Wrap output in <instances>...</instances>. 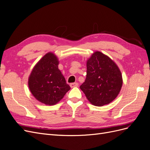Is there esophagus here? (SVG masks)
<instances>
[{
  "label": "esophagus",
  "mask_w": 150,
  "mask_h": 150,
  "mask_svg": "<svg viewBox=\"0 0 150 150\" xmlns=\"http://www.w3.org/2000/svg\"><path fill=\"white\" fill-rule=\"evenodd\" d=\"M78 83H71L70 86L71 88H74V87H78Z\"/></svg>",
  "instance_id": "1"
}]
</instances>
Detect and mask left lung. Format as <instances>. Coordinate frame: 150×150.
I'll list each match as a JSON object with an SVG mask.
<instances>
[{
    "instance_id": "left-lung-1",
    "label": "left lung",
    "mask_w": 150,
    "mask_h": 150,
    "mask_svg": "<svg viewBox=\"0 0 150 150\" xmlns=\"http://www.w3.org/2000/svg\"><path fill=\"white\" fill-rule=\"evenodd\" d=\"M87 74L81 85L88 101L96 106L110 104L119 94L122 84L121 72L111 58L99 51L87 61Z\"/></svg>"
}]
</instances>
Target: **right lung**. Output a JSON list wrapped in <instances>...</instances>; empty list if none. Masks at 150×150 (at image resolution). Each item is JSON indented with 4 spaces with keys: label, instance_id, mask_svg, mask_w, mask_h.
I'll list each match as a JSON object with an SVG mask.
<instances>
[{
    "label": "right lung",
    "instance_id": "right-lung-1",
    "mask_svg": "<svg viewBox=\"0 0 150 150\" xmlns=\"http://www.w3.org/2000/svg\"><path fill=\"white\" fill-rule=\"evenodd\" d=\"M58 64L57 56L48 52L35 64L29 78L31 93L37 100L47 105L57 104L71 89Z\"/></svg>",
    "mask_w": 150,
    "mask_h": 150
}]
</instances>
